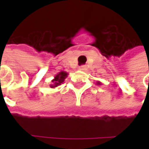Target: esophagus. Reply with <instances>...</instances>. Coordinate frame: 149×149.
Returning a JSON list of instances; mask_svg holds the SVG:
<instances>
[{
  "label": "esophagus",
  "instance_id": "34e87169",
  "mask_svg": "<svg viewBox=\"0 0 149 149\" xmlns=\"http://www.w3.org/2000/svg\"><path fill=\"white\" fill-rule=\"evenodd\" d=\"M80 70H85L86 69H87V67H86V65H81L79 66V68Z\"/></svg>",
  "mask_w": 149,
  "mask_h": 149
}]
</instances>
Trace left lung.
I'll return each mask as SVG.
<instances>
[{
	"mask_svg": "<svg viewBox=\"0 0 149 149\" xmlns=\"http://www.w3.org/2000/svg\"><path fill=\"white\" fill-rule=\"evenodd\" d=\"M97 84H99V85H100V84H101V82H100V81H97Z\"/></svg>",
	"mask_w": 149,
	"mask_h": 149,
	"instance_id": "8db88e82",
	"label": "left lung"
}]
</instances>
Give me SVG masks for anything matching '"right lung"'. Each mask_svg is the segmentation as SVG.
I'll return each instance as SVG.
<instances>
[{
  "label": "right lung",
  "mask_w": 149,
  "mask_h": 149,
  "mask_svg": "<svg viewBox=\"0 0 149 149\" xmlns=\"http://www.w3.org/2000/svg\"><path fill=\"white\" fill-rule=\"evenodd\" d=\"M68 73L65 71H60V73H58L54 78L51 80V84H49L50 88L54 89V88H56L58 87L59 85H60L62 83H64L65 79H66V77L68 76Z\"/></svg>",
  "instance_id": "1"
}]
</instances>
